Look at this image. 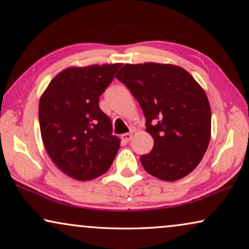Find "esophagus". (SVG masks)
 Returning <instances> with one entry per match:
<instances>
[{
  "label": "esophagus",
  "instance_id": "esophagus-1",
  "mask_svg": "<svg viewBox=\"0 0 249 249\" xmlns=\"http://www.w3.org/2000/svg\"><path fill=\"white\" fill-rule=\"evenodd\" d=\"M132 137H133V134L132 133H126V134H123L121 136L122 142H128L129 140L132 139Z\"/></svg>",
  "mask_w": 249,
  "mask_h": 249
}]
</instances>
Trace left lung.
Returning <instances> with one entry per match:
<instances>
[{
	"label": "left lung",
	"mask_w": 249,
	"mask_h": 249,
	"mask_svg": "<svg viewBox=\"0 0 249 249\" xmlns=\"http://www.w3.org/2000/svg\"><path fill=\"white\" fill-rule=\"evenodd\" d=\"M115 77L136 98L153 138L152 150L140 157L143 169L174 182L199 164L211 137V109L201 86L173 64H125Z\"/></svg>",
	"instance_id": "1"
}]
</instances>
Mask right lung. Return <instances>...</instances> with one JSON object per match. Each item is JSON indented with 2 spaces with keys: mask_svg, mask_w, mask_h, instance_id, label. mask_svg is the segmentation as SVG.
Segmentation results:
<instances>
[{
  "mask_svg": "<svg viewBox=\"0 0 249 249\" xmlns=\"http://www.w3.org/2000/svg\"><path fill=\"white\" fill-rule=\"evenodd\" d=\"M122 64L69 67L58 73L39 101L40 132L50 158L62 172L90 180L110 169L121 140L99 107Z\"/></svg>",
  "mask_w": 249,
  "mask_h": 249,
  "instance_id": "obj_1",
  "label": "right lung"
}]
</instances>
